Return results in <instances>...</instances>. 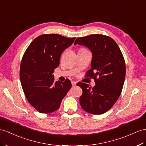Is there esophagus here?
Wrapping results in <instances>:
<instances>
[{"label": "esophagus", "mask_w": 146, "mask_h": 146, "mask_svg": "<svg viewBox=\"0 0 146 146\" xmlns=\"http://www.w3.org/2000/svg\"><path fill=\"white\" fill-rule=\"evenodd\" d=\"M76 82H75V81H72V84L73 86H74L76 85Z\"/></svg>", "instance_id": "esophagus-1"}]
</instances>
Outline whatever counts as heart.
Returning <instances> with one entry per match:
<instances>
[{
    "label": "heart",
    "instance_id": "obj_1",
    "mask_svg": "<svg viewBox=\"0 0 146 146\" xmlns=\"http://www.w3.org/2000/svg\"><path fill=\"white\" fill-rule=\"evenodd\" d=\"M85 51H88L86 48H83V47H80L78 48V53H80V52H85Z\"/></svg>",
    "mask_w": 146,
    "mask_h": 146
}]
</instances>
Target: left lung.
<instances>
[{
    "label": "left lung",
    "mask_w": 146,
    "mask_h": 146,
    "mask_svg": "<svg viewBox=\"0 0 146 146\" xmlns=\"http://www.w3.org/2000/svg\"><path fill=\"white\" fill-rule=\"evenodd\" d=\"M74 44L84 46L92 52L91 68L86 76L92 78L96 83L93 88L78 83L83 90L80 105L89 113L103 114L113 106L122 91L126 65L121 51L113 39L102 35L78 37Z\"/></svg>",
    "instance_id": "obj_1"
}]
</instances>
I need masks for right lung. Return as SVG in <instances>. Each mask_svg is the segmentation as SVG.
<instances>
[{
	"label": "right lung",
	"instance_id": "obj_1",
	"mask_svg": "<svg viewBox=\"0 0 146 146\" xmlns=\"http://www.w3.org/2000/svg\"><path fill=\"white\" fill-rule=\"evenodd\" d=\"M74 39L44 34L36 37L25 52L20 69L21 84L28 101L40 113H50L58 109L72 88L68 79L55 82L52 73L60 64L62 52Z\"/></svg>",
	"mask_w": 146,
	"mask_h": 146
}]
</instances>
